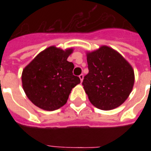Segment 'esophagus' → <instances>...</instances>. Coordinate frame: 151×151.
I'll list each match as a JSON object with an SVG mask.
<instances>
[{"label":"esophagus","instance_id":"obj_1","mask_svg":"<svg viewBox=\"0 0 151 151\" xmlns=\"http://www.w3.org/2000/svg\"><path fill=\"white\" fill-rule=\"evenodd\" d=\"M79 78H80V79H81V81L82 82L83 78H84V75H83V74H80V75H79Z\"/></svg>","mask_w":151,"mask_h":151}]
</instances>
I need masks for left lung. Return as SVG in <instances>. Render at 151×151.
<instances>
[{
    "instance_id": "left-lung-1",
    "label": "left lung",
    "mask_w": 151,
    "mask_h": 151,
    "mask_svg": "<svg viewBox=\"0 0 151 151\" xmlns=\"http://www.w3.org/2000/svg\"><path fill=\"white\" fill-rule=\"evenodd\" d=\"M88 73L82 85L92 105L110 110L126 100L134 85L131 65L117 52L107 46L87 54Z\"/></svg>"
}]
</instances>
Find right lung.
Wrapping results in <instances>:
<instances>
[{
	"instance_id": "1",
	"label": "right lung",
	"mask_w": 151,
	"mask_h": 151,
	"mask_svg": "<svg viewBox=\"0 0 151 151\" xmlns=\"http://www.w3.org/2000/svg\"><path fill=\"white\" fill-rule=\"evenodd\" d=\"M72 52L51 46L22 70V88L34 105L52 111L66 104L72 88L81 82L73 74L74 65L67 61Z\"/></svg>"
}]
</instances>
